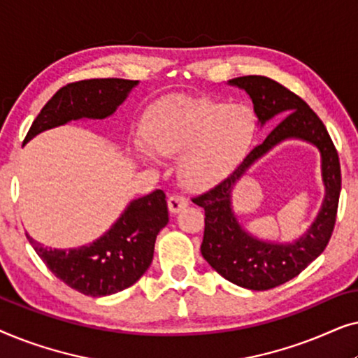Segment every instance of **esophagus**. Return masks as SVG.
Returning <instances> with one entry per match:
<instances>
[{
    "instance_id": "1",
    "label": "esophagus",
    "mask_w": 358,
    "mask_h": 358,
    "mask_svg": "<svg viewBox=\"0 0 358 358\" xmlns=\"http://www.w3.org/2000/svg\"><path fill=\"white\" fill-rule=\"evenodd\" d=\"M189 205V200L182 197V195H169L168 199V207L171 213H178L180 210L185 208Z\"/></svg>"
}]
</instances>
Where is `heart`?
<instances>
[{"mask_svg": "<svg viewBox=\"0 0 358 358\" xmlns=\"http://www.w3.org/2000/svg\"><path fill=\"white\" fill-rule=\"evenodd\" d=\"M257 131L251 107L212 99L169 97L146 110L143 136L155 153L182 155L180 178L207 189L228 178L246 158Z\"/></svg>", "mask_w": 358, "mask_h": 358, "instance_id": "heart-1", "label": "heart"}]
</instances>
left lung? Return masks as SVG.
Segmentation results:
<instances>
[{"mask_svg":"<svg viewBox=\"0 0 358 358\" xmlns=\"http://www.w3.org/2000/svg\"><path fill=\"white\" fill-rule=\"evenodd\" d=\"M251 96L261 124L285 115L262 145L249 153L241 164L207 192L195 195L194 203L205 210V229L200 252L205 261L227 280L249 290H268L292 280L310 266L329 243L334 231L341 195L339 155L324 124L315 110L280 83L267 76H239L229 81ZM301 138L316 144L323 158L327 199L317 222L292 245L262 243L238 227L231 212V189L254 160L282 139Z\"/></svg>","mask_w":358,"mask_h":358,"instance_id":"8db88e82","label":"left lung"}]
</instances>
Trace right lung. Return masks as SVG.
I'll use <instances>...</instances> for the list:
<instances>
[{"label":"right lung","instance_id":"right-lung-1","mask_svg":"<svg viewBox=\"0 0 358 358\" xmlns=\"http://www.w3.org/2000/svg\"><path fill=\"white\" fill-rule=\"evenodd\" d=\"M136 81L122 78H97L68 83L42 107L32 122L24 143L41 131L63 125L68 120L104 119L122 104ZM169 222L163 190L136 199L114 227L90 246L52 249L27 234L53 275L73 290L90 296H106L134 285L153 261L155 241L159 229Z\"/></svg>","mask_w":358,"mask_h":358}]
</instances>
